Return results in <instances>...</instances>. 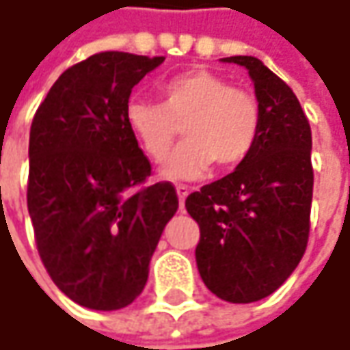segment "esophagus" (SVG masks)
<instances>
[{
    "instance_id": "obj_1",
    "label": "esophagus",
    "mask_w": 350,
    "mask_h": 350,
    "mask_svg": "<svg viewBox=\"0 0 350 350\" xmlns=\"http://www.w3.org/2000/svg\"><path fill=\"white\" fill-rule=\"evenodd\" d=\"M177 196H179V203H181V207H183L185 197L189 196V187H187V185H177Z\"/></svg>"
}]
</instances>
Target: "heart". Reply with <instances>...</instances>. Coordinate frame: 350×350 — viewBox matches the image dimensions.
Segmentation results:
<instances>
[{"mask_svg":"<svg viewBox=\"0 0 350 350\" xmlns=\"http://www.w3.org/2000/svg\"><path fill=\"white\" fill-rule=\"evenodd\" d=\"M124 118L153 163L167 159L183 124L187 141L163 169L169 179L201 177L213 161L224 169L240 165L254 151L262 129L258 98L205 68L169 78L159 88V105L135 100Z\"/></svg>","mask_w":350,"mask_h":350,"instance_id":"1","label":"heart"}]
</instances>
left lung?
Returning <instances> with one entry per match:
<instances>
[{
  "instance_id": "1",
  "label": "left lung",
  "mask_w": 350,
  "mask_h": 350,
  "mask_svg": "<svg viewBox=\"0 0 350 350\" xmlns=\"http://www.w3.org/2000/svg\"><path fill=\"white\" fill-rule=\"evenodd\" d=\"M243 66L254 80L262 129L254 151L234 173L185 199L199 224L196 260L201 280L221 300L247 304L284 284L304 256L312 205V133L296 94L254 56Z\"/></svg>"
}]
</instances>
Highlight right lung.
Here are the masks:
<instances>
[{"label": "right lung", "mask_w": 350, "mask_h": 350, "mask_svg": "<svg viewBox=\"0 0 350 350\" xmlns=\"http://www.w3.org/2000/svg\"><path fill=\"white\" fill-rule=\"evenodd\" d=\"M163 60L94 54L66 70L31 120L27 211L38 254L54 284L92 310L124 308L143 292L179 207L173 183L145 185L151 163L124 118L135 84Z\"/></svg>", "instance_id": "obj_1"}]
</instances>
